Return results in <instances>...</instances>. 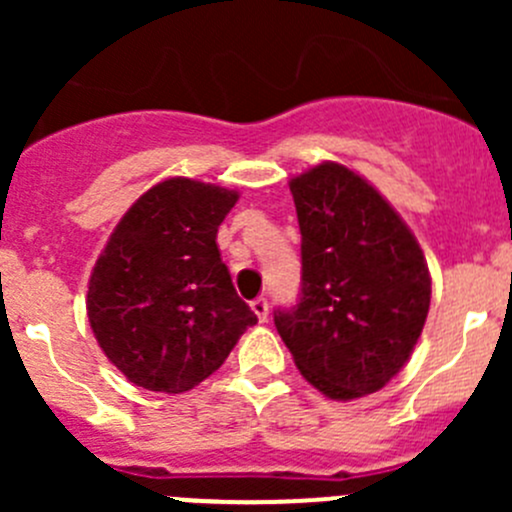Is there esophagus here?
I'll use <instances>...</instances> for the list:
<instances>
[{
    "label": "esophagus",
    "mask_w": 512,
    "mask_h": 512,
    "mask_svg": "<svg viewBox=\"0 0 512 512\" xmlns=\"http://www.w3.org/2000/svg\"><path fill=\"white\" fill-rule=\"evenodd\" d=\"M250 307H252V312L257 314V319H260V322H267V312H270V304H267L265 297L252 299Z\"/></svg>",
    "instance_id": "34e87169"
}]
</instances>
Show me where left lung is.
<instances>
[{
	"label": "left lung",
	"instance_id": "8db88e82",
	"mask_svg": "<svg viewBox=\"0 0 512 512\" xmlns=\"http://www.w3.org/2000/svg\"><path fill=\"white\" fill-rule=\"evenodd\" d=\"M302 232V292L275 327L304 379L337 401L389 384L414 352L431 277L414 232L361 175L314 165L289 183Z\"/></svg>",
	"mask_w": 512,
	"mask_h": 512
}]
</instances>
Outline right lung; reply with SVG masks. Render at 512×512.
Wrapping results in <instances>:
<instances>
[{
	"label": "right lung",
	"instance_id": "right-lung-1",
	"mask_svg": "<svg viewBox=\"0 0 512 512\" xmlns=\"http://www.w3.org/2000/svg\"><path fill=\"white\" fill-rule=\"evenodd\" d=\"M235 203V190L168 178L131 205L103 247L86 312L98 347L136 386L190 391L257 324L215 242Z\"/></svg>",
	"mask_w": 512,
	"mask_h": 512
}]
</instances>
